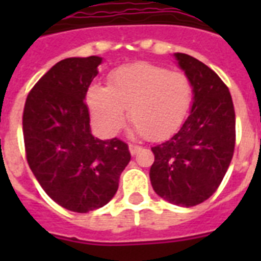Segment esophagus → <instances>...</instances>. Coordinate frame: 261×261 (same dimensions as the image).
Segmentation results:
<instances>
[{
  "label": "esophagus",
  "instance_id": "obj_1",
  "mask_svg": "<svg viewBox=\"0 0 261 261\" xmlns=\"http://www.w3.org/2000/svg\"><path fill=\"white\" fill-rule=\"evenodd\" d=\"M128 149H130V153L133 155L134 154H137V153H138L139 150H141V146H137V145H128Z\"/></svg>",
  "mask_w": 261,
  "mask_h": 261
}]
</instances>
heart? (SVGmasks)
<instances>
[{
	"mask_svg": "<svg viewBox=\"0 0 261 261\" xmlns=\"http://www.w3.org/2000/svg\"><path fill=\"white\" fill-rule=\"evenodd\" d=\"M87 97L92 118L104 134H118L128 111L137 134L160 141L184 122L194 85L181 71L141 62L119 67L110 75L108 87L92 85Z\"/></svg>",
	"mask_w": 261,
	"mask_h": 261,
	"instance_id": "obj_1",
	"label": "heart"
}]
</instances>
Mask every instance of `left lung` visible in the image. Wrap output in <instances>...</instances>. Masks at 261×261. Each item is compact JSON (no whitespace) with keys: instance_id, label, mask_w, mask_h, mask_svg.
Here are the masks:
<instances>
[{"instance_id":"1","label":"left lung","mask_w":261,"mask_h":261,"mask_svg":"<svg viewBox=\"0 0 261 261\" xmlns=\"http://www.w3.org/2000/svg\"><path fill=\"white\" fill-rule=\"evenodd\" d=\"M174 58L194 85V100L180 130L151 147L149 174L159 196L192 207L214 194L230 165L236 115L230 92L215 71L191 55L176 53Z\"/></svg>"}]
</instances>
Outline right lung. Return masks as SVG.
I'll return each mask as SVG.
<instances>
[{
  "label": "right lung",
  "instance_id": "add662e5",
  "mask_svg": "<svg viewBox=\"0 0 261 261\" xmlns=\"http://www.w3.org/2000/svg\"><path fill=\"white\" fill-rule=\"evenodd\" d=\"M101 62L93 55L54 65L35 84L22 114L31 171L54 202L74 213L106 206L131 159L127 143L90 131L84 100Z\"/></svg>",
  "mask_w": 261,
  "mask_h": 261
}]
</instances>
